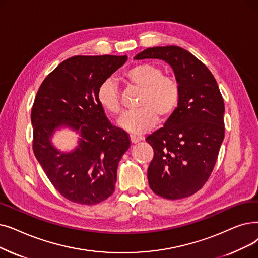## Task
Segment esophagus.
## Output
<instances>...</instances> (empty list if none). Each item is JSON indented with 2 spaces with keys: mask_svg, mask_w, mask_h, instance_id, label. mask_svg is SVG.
<instances>
[{
  "mask_svg": "<svg viewBox=\"0 0 258 258\" xmlns=\"http://www.w3.org/2000/svg\"><path fill=\"white\" fill-rule=\"evenodd\" d=\"M130 138H131V142H132V143H138L139 141H141V140L143 139V137L138 136V135H135V134H131Z\"/></svg>",
  "mask_w": 258,
  "mask_h": 258,
  "instance_id": "1",
  "label": "esophagus"
}]
</instances>
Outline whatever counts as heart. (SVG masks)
I'll list each match as a JSON object with an SVG mask.
<instances>
[{
	"mask_svg": "<svg viewBox=\"0 0 258 258\" xmlns=\"http://www.w3.org/2000/svg\"><path fill=\"white\" fill-rule=\"evenodd\" d=\"M125 80L141 89L138 109L128 111L119 121V125L132 134H142L153 127L157 115L165 119L171 116L180 100V87L172 77L164 76L160 67L141 63L124 73ZM97 101L108 113L118 115L122 105L116 82L107 78L97 89Z\"/></svg>",
	"mask_w": 258,
	"mask_h": 258,
	"instance_id": "b5f03b06",
	"label": "heart"
}]
</instances>
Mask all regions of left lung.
Masks as SVG:
<instances>
[{
	"label": "left lung",
	"mask_w": 258,
	"mask_h": 258,
	"mask_svg": "<svg viewBox=\"0 0 258 258\" xmlns=\"http://www.w3.org/2000/svg\"><path fill=\"white\" fill-rule=\"evenodd\" d=\"M134 59L166 62L180 87L174 113L147 138L154 150L149 185L166 199L191 196L207 182L225 138V103L217 82L203 62L178 46L147 48Z\"/></svg>",
	"instance_id": "1"
}]
</instances>
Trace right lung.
<instances>
[{
    "mask_svg": "<svg viewBox=\"0 0 258 258\" xmlns=\"http://www.w3.org/2000/svg\"><path fill=\"white\" fill-rule=\"evenodd\" d=\"M127 55H76L44 79L31 109L33 153L55 187L73 203L92 206L115 191L117 169L130 148L127 134L110 124L97 101V89ZM63 128L80 135L76 148L52 143Z\"/></svg>",
    "mask_w": 258,
    "mask_h": 258,
    "instance_id": "1",
    "label": "right lung"
}]
</instances>
